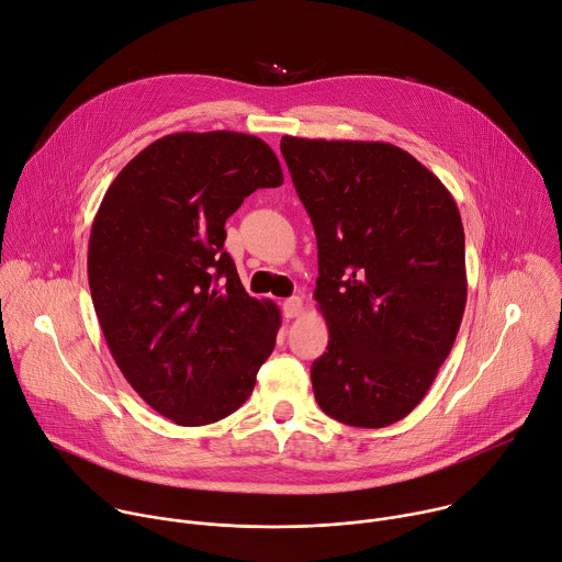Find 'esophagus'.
I'll return each mask as SVG.
<instances>
[{
    "label": "esophagus",
    "mask_w": 562,
    "mask_h": 562,
    "mask_svg": "<svg viewBox=\"0 0 562 562\" xmlns=\"http://www.w3.org/2000/svg\"><path fill=\"white\" fill-rule=\"evenodd\" d=\"M282 313H284V317H297L302 313V297L293 295V297L284 300L282 302Z\"/></svg>",
    "instance_id": "34e87169"
}]
</instances>
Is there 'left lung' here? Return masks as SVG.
<instances>
[{
    "instance_id": "1",
    "label": "left lung",
    "mask_w": 562,
    "mask_h": 562,
    "mask_svg": "<svg viewBox=\"0 0 562 562\" xmlns=\"http://www.w3.org/2000/svg\"><path fill=\"white\" fill-rule=\"evenodd\" d=\"M280 150L317 239L313 297L329 325L311 364L317 405L351 427L393 425L425 397L462 323L458 206L386 142L284 135Z\"/></svg>"
}]
</instances>
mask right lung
<instances>
[{
    "mask_svg": "<svg viewBox=\"0 0 562 562\" xmlns=\"http://www.w3.org/2000/svg\"><path fill=\"white\" fill-rule=\"evenodd\" d=\"M282 182L260 137L173 133L137 153L98 209L89 284L102 334L128 384L176 425L243 407L276 347L280 308L245 291L224 222Z\"/></svg>",
    "mask_w": 562,
    "mask_h": 562,
    "instance_id": "1",
    "label": "right lung"
}]
</instances>
